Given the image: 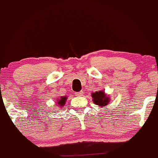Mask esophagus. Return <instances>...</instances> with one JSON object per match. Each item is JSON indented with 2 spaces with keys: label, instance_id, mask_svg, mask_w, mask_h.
I'll return each instance as SVG.
<instances>
[{
  "label": "esophagus",
  "instance_id": "obj_1",
  "mask_svg": "<svg viewBox=\"0 0 158 158\" xmlns=\"http://www.w3.org/2000/svg\"><path fill=\"white\" fill-rule=\"evenodd\" d=\"M83 92L82 91H80V92H77V93H75V95H76V96H83Z\"/></svg>",
  "mask_w": 158,
  "mask_h": 158
}]
</instances>
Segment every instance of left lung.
I'll list each match as a JSON object with an SVG mask.
<instances>
[{
    "mask_svg": "<svg viewBox=\"0 0 158 158\" xmlns=\"http://www.w3.org/2000/svg\"><path fill=\"white\" fill-rule=\"evenodd\" d=\"M92 97L93 98V101L96 103V105L102 107L106 106L108 104L109 100H110V99L106 96L103 91H99L96 92L94 93H92Z\"/></svg>",
    "mask_w": 158,
    "mask_h": 158,
    "instance_id": "left-lung-1",
    "label": "left lung"
}]
</instances>
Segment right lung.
Instances as JSON below:
<instances>
[{
  "label": "right lung",
  "mask_w": 158,
  "mask_h": 158,
  "mask_svg": "<svg viewBox=\"0 0 158 158\" xmlns=\"http://www.w3.org/2000/svg\"><path fill=\"white\" fill-rule=\"evenodd\" d=\"M67 99L66 96H64V97H61L60 99H58V106H60V107L63 106L65 105V100Z\"/></svg>",
  "instance_id": "add662e5"
}]
</instances>
